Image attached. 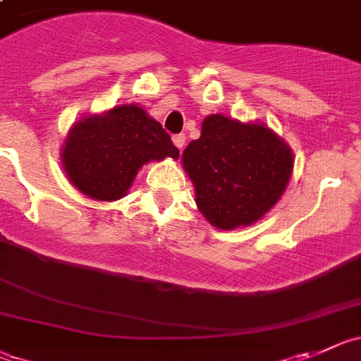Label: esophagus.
I'll list each match as a JSON object with an SVG mask.
<instances>
[{
    "label": "esophagus",
    "mask_w": 361,
    "mask_h": 361,
    "mask_svg": "<svg viewBox=\"0 0 361 361\" xmlns=\"http://www.w3.org/2000/svg\"><path fill=\"white\" fill-rule=\"evenodd\" d=\"M173 142H174V146L178 147V149H183L185 142H187V137H185V133H178V135H174V137H173Z\"/></svg>",
    "instance_id": "esophagus-1"
}]
</instances>
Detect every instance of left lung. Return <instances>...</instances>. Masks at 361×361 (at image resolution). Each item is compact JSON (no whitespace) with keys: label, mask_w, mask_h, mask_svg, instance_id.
<instances>
[{"label":"left lung","mask_w":361,"mask_h":361,"mask_svg":"<svg viewBox=\"0 0 361 361\" xmlns=\"http://www.w3.org/2000/svg\"><path fill=\"white\" fill-rule=\"evenodd\" d=\"M183 167L194 181L201 214L219 230H233L257 222L278 203L294 160L265 124L215 114L183 151Z\"/></svg>","instance_id":"8db88e82"}]
</instances>
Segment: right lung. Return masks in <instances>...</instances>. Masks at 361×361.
<instances>
[{
	"mask_svg": "<svg viewBox=\"0 0 361 361\" xmlns=\"http://www.w3.org/2000/svg\"><path fill=\"white\" fill-rule=\"evenodd\" d=\"M165 157L178 158L180 149L161 124L135 104L82 119L62 149L71 183L97 201L121 200L146 161Z\"/></svg>",
	"mask_w": 361,
	"mask_h": 361,
	"instance_id": "right-lung-1",
	"label": "right lung"
}]
</instances>
